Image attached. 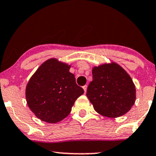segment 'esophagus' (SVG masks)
<instances>
[{"label": "esophagus", "mask_w": 156, "mask_h": 156, "mask_svg": "<svg viewBox=\"0 0 156 156\" xmlns=\"http://www.w3.org/2000/svg\"><path fill=\"white\" fill-rule=\"evenodd\" d=\"M83 90H84V92H86V90H87V86L86 85H85V86H83Z\"/></svg>", "instance_id": "1"}]
</instances>
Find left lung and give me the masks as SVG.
Wrapping results in <instances>:
<instances>
[{"label": "left lung", "instance_id": "left-lung-1", "mask_svg": "<svg viewBox=\"0 0 156 156\" xmlns=\"http://www.w3.org/2000/svg\"><path fill=\"white\" fill-rule=\"evenodd\" d=\"M86 96L96 112L109 118L124 115L134 104L136 89L132 78L115 63L95 67Z\"/></svg>", "mask_w": 156, "mask_h": 156}]
</instances>
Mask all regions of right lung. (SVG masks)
Returning a JSON list of instances; mask_svg holds the SVG:
<instances>
[{"mask_svg": "<svg viewBox=\"0 0 156 156\" xmlns=\"http://www.w3.org/2000/svg\"><path fill=\"white\" fill-rule=\"evenodd\" d=\"M70 66L54 59L45 62L26 87L29 108L39 119L57 123L70 114L75 101L84 93L70 73Z\"/></svg>", "mask_w": 156, "mask_h": 156, "instance_id": "obj_1", "label": "right lung"}]
</instances>
